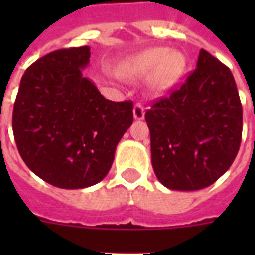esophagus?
Returning <instances> with one entry per match:
<instances>
[{
  "mask_svg": "<svg viewBox=\"0 0 255 255\" xmlns=\"http://www.w3.org/2000/svg\"><path fill=\"white\" fill-rule=\"evenodd\" d=\"M144 107L141 104H135V107H133V118L136 120H143L144 119Z\"/></svg>",
  "mask_w": 255,
  "mask_h": 255,
  "instance_id": "esophagus-1",
  "label": "esophagus"
}]
</instances>
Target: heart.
<instances>
[{
	"mask_svg": "<svg viewBox=\"0 0 255 255\" xmlns=\"http://www.w3.org/2000/svg\"><path fill=\"white\" fill-rule=\"evenodd\" d=\"M186 70V58L168 47H151L136 54L124 63L122 77L137 81L149 77L148 91L153 95L165 94L177 85Z\"/></svg>",
	"mask_w": 255,
	"mask_h": 255,
	"instance_id": "b5f03b06",
	"label": "heart"
}]
</instances>
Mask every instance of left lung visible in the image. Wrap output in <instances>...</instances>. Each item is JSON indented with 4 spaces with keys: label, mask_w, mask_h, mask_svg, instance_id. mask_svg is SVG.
<instances>
[{
    "label": "left lung",
    "mask_w": 255,
    "mask_h": 255,
    "mask_svg": "<svg viewBox=\"0 0 255 255\" xmlns=\"http://www.w3.org/2000/svg\"><path fill=\"white\" fill-rule=\"evenodd\" d=\"M155 174L172 190H198L233 164L242 107L230 70L204 49L181 87L145 112Z\"/></svg>",
    "instance_id": "obj_1"
}]
</instances>
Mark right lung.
<instances>
[{"instance_id":"right-lung-1","label":"right lung","mask_w":255,"mask_h":255,"mask_svg":"<svg viewBox=\"0 0 255 255\" xmlns=\"http://www.w3.org/2000/svg\"><path fill=\"white\" fill-rule=\"evenodd\" d=\"M90 47L62 49L34 62L21 79L13 132L22 160L62 189L107 176L120 139L133 122L132 102L106 99L83 71Z\"/></svg>"}]
</instances>
